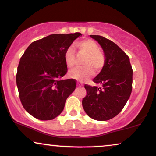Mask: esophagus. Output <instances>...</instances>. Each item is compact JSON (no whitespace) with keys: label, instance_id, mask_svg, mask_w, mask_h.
<instances>
[{"label":"esophagus","instance_id":"1","mask_svg":"<svg viewBox=\"0 0 156 156\" xmlns=\"http://www.w3.org/2000/svg\"><path fill=\"white\" fill-rule=\"evenodd\" d=\"M77 86H78V87H82L83 83L80 82V81H78V82H77Z\"/></svg>","mask_w":156,"mask_h":156}]
</instances>
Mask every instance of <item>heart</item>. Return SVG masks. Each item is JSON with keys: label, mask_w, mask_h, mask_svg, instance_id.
Wrapping results in <instances>:
<instances>
[{"label": "heart", "mask_w": 156, "mask_h": 156, "mask_svg": "<svg viewBox=\"0 0 156 156\" xmlns=\"http://www.w3.org/2000/svg\"><path fill=\"white\" fill-rule=\"evenodd\" d=\"M74 48L79 55L85 56L83 62V67L76 68L69 73L71 77L84 81L91 78L94 71L99 72L104 68L106 62L105 56L99 51V47L92 39H85L75 43ZM65 63L68 68H73L76 63V56L72 47L67 48L64 53Z\"/></svg>", "instance_id": "heart-1"}]
</instances>
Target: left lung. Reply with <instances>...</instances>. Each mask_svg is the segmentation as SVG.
I'll use <instances>...</instances> for the list:
<instances>
[{
  "label": "left lung",
  "instance_id": "1",
  "mask_svg": "<svg viewBox=\"0 0 156 156\" xmlns=\"http://www.w3.org/2000/svg\"><path fill=\"white\" fill-rule=\"evenodd\" d=\"M104 52L106 62L93 81L100 85H85L87 95L83 107L92 119L104 121L117 115L129 98L132 89V69L129 58L115 43L103 36L90 35Z\"/></svg>",
  "mask_w": 156,
  "mask_h": 156
}]
</instances>
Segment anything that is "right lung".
I'll return each mask as SVG.
<instances>
[{
  "instance_id": "1",
  "label": "right lung",
  "mask_w": 156,
  "mask_h": 156,
  "mask_svg": "<svg viewBox=\"0 0 156 156\" xmlns=\"http://www.w3.org/2000/svg\"><path fill=\"white\" fill-rule=\"evenodd\" d=\"M80 33L52 34L32 43L20 58L16 81L20 101L29 114L52 120L62 112L66 99L76 89L75 79L66 73L64 53Z\"/></svg>"
}]
</instances>
